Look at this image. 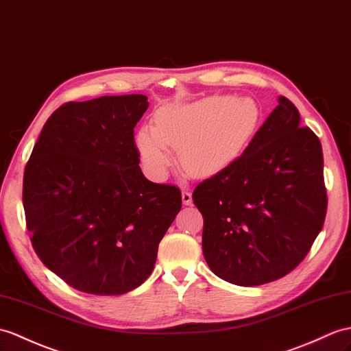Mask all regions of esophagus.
Returning <instances> with one entry per match:
<instances>
[{
    "instance_id": "obj_1",
    "label": "esophagus",
    "mask_w": 351,
    "mask_h": 351,
    "mask_svg": "<svg viewBox=\"0 0 351 351\" xmlns=\"http://www.w3.org/2000/svg\"><path fill=\"white\" fill-rule=\"evenodd\" d=\"M191 202H193V195H191V193L190 191H182V203L184 205H191Z\"/></svg>"
}]
</instances>
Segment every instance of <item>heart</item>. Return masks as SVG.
<instances>
[{"label": "heart", "instance_id": "obj_1", "mask_svg": "<svg viewBox=\"0 0 351 351\" xmlns=\"http://www.w3.org/2000/svg\"><path fill=\"white\" fill-rule=\"evenodd\" d=\"M262 110L251 97L209 95L186 104H169L156 117V127L136 133V148L146 170L165 178L173 166L172 148L186 173L213 176L241 157L257 133Z\"/></svg>", "mask_w": 351, "mask_h": 351}]
</instances>
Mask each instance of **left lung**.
Returning a JSON list of instances; mask_svg holds the SVG:
<instances>
[{"mask_svg":"<svg viewBox=\"0 0 351 351\" xmlns=\"http://www.w3.org/2000/svg\"><path fill=\"white\" fill-rule=\"evenodd\" d=\"M193 200L210 271L243 287L280 280L305 258L324 223L319 137L300 127L296 106L281 95L242 156L195 186Z\"/></svg>","mask_w":351,"mask_h":351,"instance_id":"8db88e82","label":"left lung"}]
</instances>
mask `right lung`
<instances>
[{
  "mask_svg": "<svg viewBox=\"0 0 351 351\" xmlns=\"http://www.w3.org/2000/svg\"><path fill=\"white\" fill-rule=\"evenodd\" d=\"M142 94L104 95L56 109L23 173V209L43 265L89 295L115 296L151 275L158 243L182 206L173 185L138 167Z\"/></svg>",
  "mask_w": 351,
  "mask_h": 351,
  "instance_id": "right-lung-1",
  "label": "right lung"
}]
</instances>
